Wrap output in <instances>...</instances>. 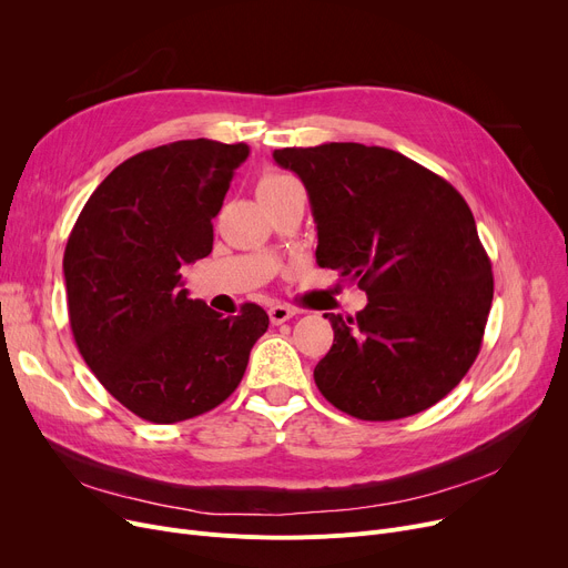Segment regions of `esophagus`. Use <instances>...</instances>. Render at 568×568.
<instances>
[{
	"label": "esophagus",
	"instance_id": "34e87169",
	"mask_svg": "<svg viewBox=\"0 0 568 568\" xmlns=\"http://www.w3.org/2000/svg\"><path fill=\"white\" fill-rule=\"evenodd\" d=\"M292 315H294V311L290 306H283V304H274L272 308H268V320H272V324H283Z\"/></svg>",
	"mask_w": 568,
	"mask_h": 568
}]
</instances>
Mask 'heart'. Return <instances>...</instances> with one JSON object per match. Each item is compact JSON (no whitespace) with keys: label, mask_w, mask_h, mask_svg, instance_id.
Here are the masks:
<instances>
[{"label":"heart","mask_w":568,"mask_h":568,"mask_svg":"<svg viewBox=\"0 0 568 568\" xmlns=\"http://www.w3.org/2000/svg\"><path fill=\"white\" fill-rule=\"evenodd\" d=\"M296 184V179L292 174H285V172H278V170H268L260 176L257 182V195H268V193H276V191H283V189H290Z\"/></svg>","instance_id":"1"}]
</instances>
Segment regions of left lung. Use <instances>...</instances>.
Wrapping results in <instances>:
<instances>
[{
	"label": "left lung",
	"mask_w": 568,
	"mask_h": 568,
	"mask_svg": "<svg viewBox=\"0 0 568 568\" xmlns=\"http://www.w3.org/2000/svg\"><path fill=\"white\" fill-rule=\"evenodd\" d=\"M302 179L317 264L356 281V317L326 313L334 345L315 366L322 396L364 422H394L442 400L481 349L490 260L463 195L384 146L326 142L276 149Z\"/></svg>",
	"instance_id": "obj_1"
}]
</instances>
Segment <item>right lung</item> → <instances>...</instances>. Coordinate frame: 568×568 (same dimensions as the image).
<instances>
[{"instance_id":"right-lung-1","label":"right lung","mask_w":568,"mask_h":568,"mask_svg":"<svg viewBox=\"0 0 568 568\" xmlns=\"http://www.w3.org/2000/svg\"><path fill=\"white\" fill-rule=\"evenodd\" d=\"M248 144L179 140L116 165L82 206L64 251L69 322L84 364L152 424L193 419L242 382L268 315L223 317L189 300L182 266L214 246Z\"/></svg>"}]
</instances>
